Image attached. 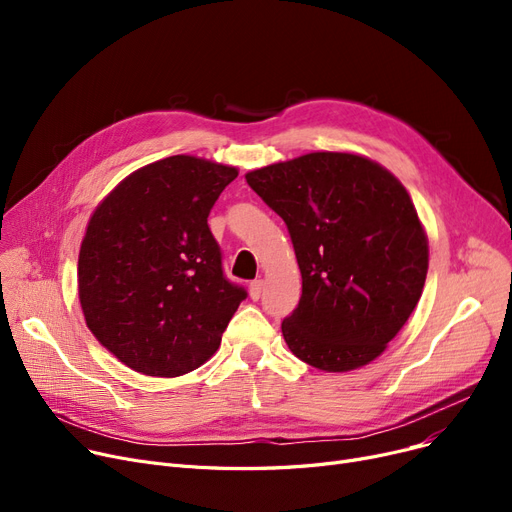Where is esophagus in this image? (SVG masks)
I'll list each match as a JSON object with an SVG mask.
<instances>
[{
    "label": "esophagus",
    "instance_id": "esophagus-1",
    "mask_svg": "<svg viewBox=\"0 0 512 512\" xmlns=\"http://www.w3.org/2000/svg\"><path fill=\"white\" fill-rule=\"evenodd\" d=\"M261 288H263V282H261V280H253V282L249 284V294H251L253 301H257V299L261 297Z\"/></svg>",
    "mask_w": 512,
    "mask_h": 512
}]
</instances>
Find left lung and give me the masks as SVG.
<instances>
[{"instance_id":"obj_1","label":"left lung","mask_w":512,"mask_h":512,"mask_svg":"<svg viewBox=\"0 0 512 512\" xmlns=\"http://www.w3.org/2000/svg\"><path fill=\"white\" fill-rule=\"evenodd\" d=\"M284 220L303 278L282 334L301 361L351 371L384 353L427 276V238L409 193L353 153H309L247 176Z\"/></svg>"}]
</instances>
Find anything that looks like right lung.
<instances>
[{
	"mask_svg": "<svg viewBox=\"0 0 512 512\" xmlns=\"http://www.w3.org/2000/svg\"><path fill=\"white\" fill-rule=\"evenodd\" d=\"M236 168L172 155L103 199L78 255L89 330L130 369L176 378L203 365L247 290L224 274L207 218Z\"/></svg>",
	"mask_w": 512,
	"mask_h": 512,
	"instance_id": "right-lung-1",
	"label": "right lung"
}]
</instances>
